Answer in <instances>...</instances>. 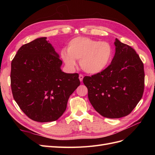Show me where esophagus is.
<instances>
[{"instance_id":"esophagus-1","label":"esophagus","mask_w":155,"mask_h":155,"mask_svg":"<svg viewBox=\"0 0 155 155\" xmlns=\"http://www.w3.org/2000/svg\"><path fill=\"white\" fill-rule=\"evenodd\" d=\"M79 80H80L81 81H83V76L82 74H79Z\"/></svg>"}]
</instances>
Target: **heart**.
Masks as SVG:
<instances>
[{"mask_svg": "<svg viewBox=\"0 0 155 155\" xmlns=\"http://www.w3.org/2000/svg\"><path fill=\"white\" fill-rule=\"evenodd\" d=\"M113 49L105 41H98L85 37H77L70 40L67 51H61V57L67 66L74 68L76 61L79 60L81 68L88 74L102 72L110 63Z\"/></svg>", "mask_w": 155, "mask_h": 155, "instance_id": "obj_1", "label": "heart"}]
</instances>
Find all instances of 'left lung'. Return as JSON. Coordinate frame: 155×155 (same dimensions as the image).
Masks as SVG:
<instances>
[{
  "label": "left lung",
  "instance_id": "1",
  "mask_svg": "<svg viewBox=\"0 0 155 155\" xmlns=\"http://www.w3.org/2000/svg\"><path fill=\"white\" fill-rule=\"evenodd\" d=\"M116 52L102 72L85 76L91 105L108 118L127 116L138 104L144 91L143 63L134 48L116 39Z\"/></svg>",
  "mask_w": 155,
  "mask_h": 155
}]
</instances>
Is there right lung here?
<instances>
[{"instance_id":"1","label":"right lung","mask_w":155,"mask_h":155,"mask_svg":"<svg viewBox=\"0 0 155 155\" xmlns=\"http://www.w3.org/2000/svg\"><path fill=\"white\" fill-rule=\"evenodd\" d=\"M46 39L22 45L12 60L10 74L14 100L29 118L42 123L58 120L80 85L78 73L61 71L62 61Z\"/></svg>"}]
</instances>
